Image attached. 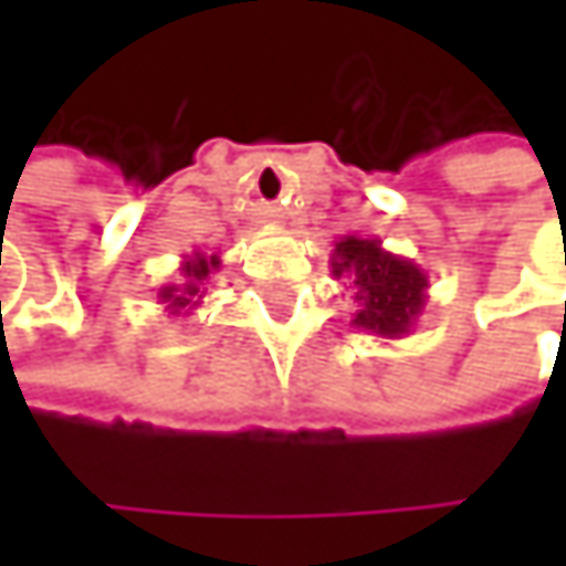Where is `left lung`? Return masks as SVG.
Listing matches in <instances>:
<instances>
[{
	"label": "left lung",
	"mask_w": 566,
	"mask_h": 566,
	"mask_svg": "<svg viewBox=\"0 0 566 566\" xmlns=\"http://www.w3.org/2000/svg\"><path fill=\"white\" fill-rule=\"evenodd\" d=\"M331 272L334 279H350L357 301L350 324L374 337H406L429 297V275L416 262L387 252L380 239L344 235L334 242Z\"/></svg>",
	"instance_id": "1"
}]
</instances>
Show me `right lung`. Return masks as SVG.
<instances>
[{
  "label": "right lung",
  "instance_id": "right-lung-1",
  "mask_svg": "<svg viewBox=\"0 0 566 566\" xmlns=\"http://www.w3.org/2000/svg\"><path fill=\"white\" fill-rule=\"evenodd\" d=\"M219 265H222L219 255H202V252L182 255V262H179V279L157 287V301L164 304V311L172 314V317H189V314L202 304L206 287H209V275H212Z\"/></svg>",
  "mask_w": 566,
  "mask_h": 566
}]
</instances>
